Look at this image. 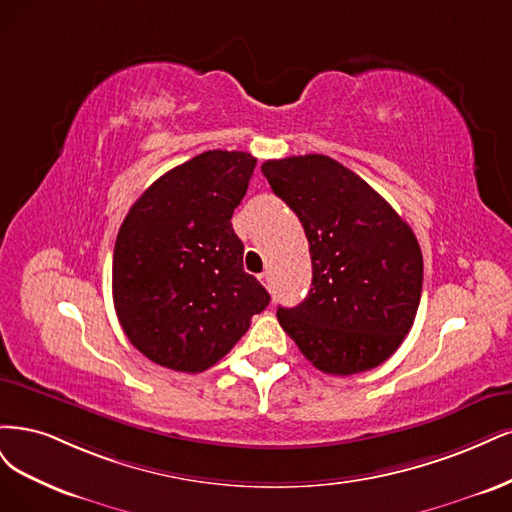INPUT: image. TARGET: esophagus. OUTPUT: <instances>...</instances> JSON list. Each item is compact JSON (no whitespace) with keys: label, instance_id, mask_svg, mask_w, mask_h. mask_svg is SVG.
Listing matches in <instances>:
<instances>
[{"label":"esophagus","instance_id":"obj_1","mask_svg":"<svg viewBox=\"0 0 512 512\" xmlns=\"http://www.w3.org/2000/svg\"><path fill=\"white\" fill-rule=\"evenodd\" d=\"M259 280H261L263 287L272 289V274H270V272H261V274H259Z\"/></svg>","mask_w":512,"mask_h":512}]
</instances>
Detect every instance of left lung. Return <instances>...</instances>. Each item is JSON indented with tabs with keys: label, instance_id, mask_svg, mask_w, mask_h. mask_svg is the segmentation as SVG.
<instances>
[{
	"label": "left lung",
	"instance_id": "obj_1",
	"mask_svg": "<svg viewBox=\"0 0 512 512\" xmlns=\"http://www.w3.org/2000/svg\"><path fill=\"white\" fill-rule=\"evenodd\" d=\"M302 221L312 285L276 317L312 366L349 376L381 366L415 321L423 257L408 223L364 178L332 157L300 155L261 166Z\"/></svg>",
	"mask_w": 512,
	"mask_h": 512
}]
</instances>
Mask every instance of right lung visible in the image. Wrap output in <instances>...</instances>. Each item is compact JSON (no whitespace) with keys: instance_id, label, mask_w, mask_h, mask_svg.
<instances>
[{"instance_id":"right-lung-1","label":"right lung","mask_w":512,"mask_h":512,"mask_svg":"<svg viewBox=\"0 0 512 512\" xmlns=\"http://www.w3.org/2000/svg\"><path fill=\"white\" fill-rule=\"evenodd\" d=\"M257 159L206 151L129 208L112 257V300L125 336L159 366L202 372L246 334L270 293L242 266L232 214Z\"/></svg>"}]
</instances>
